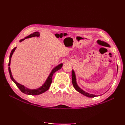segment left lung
Wrapping results in <instances>:
<instances>
[{"instance_id":"left-lung-1","label":"left lung","mask_w":125,"mask_h":125,"mask_svg":"<svg viewBox=\"0 0 125 125\" xmlns=\"http://www.w3.org/2000/svg\"><path fill=\"white\" fill-rule=\"evenodd\" d=\"M98 43L99 44V45H102L104 46H106V47H110V45L108 43H106V42L101 41V40H98ZM117 69H118V67H117ZM72 84L73 85L74 88L77 90L78 92H79L80 93H81L82 94L84 95L87 97H89V98H94V97L97 96L96 95H93V94H90L89 93L85 92V91H84L83 90H82V89H80L77 84V82H76V77H75V72L74 71L72 70Z\"/></svg>"}]
</instances>
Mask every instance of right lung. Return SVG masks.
<instances>
[{"label":"right lung","mask_w":125,"mask_h":125,"mask_svg":"<svg viewBox=\"0 0 125 125\" xmlns=\"http://www.w3.org/2000/svg\"><path fill=\"white\" fill-rule=\"evenodd\" d=\"M40 36V33L39 32H35L34 33H32V34H30L28 36H27L25 38V39H27V38H30V37H39ZM25 39H23L22 40H20V42H22V41H24ZM16 48V47H15L14 48L12 49L11 51V53H10V57H9V64H8V66H9V68H8V69H9V73L10 76V78H11V80L13 81L15 84H16V86H18V88L21 90V92H22V93H25L27 95H40L43 93L44 92H45L46 91H47L48 89L50 88V86L51 85V84L52 83V76L53 74L54 73V72H56V71H58L59 69H60L63 66V64L61 63V64H59L57 66L54 68L53 69H52V71L51 72L50 74L48 76V77L47 78V80H46L45 83H44V84L42 86H41V87L39 88L38 89H30L27 88L26 87H25L24 85H21V84H20L19 83H18L15 80L13 77H12V74H11V69H10V63H11V58L12 57V55L13 54L14 52L15 51V50Z\"/></svg>","instance_id":"add662e5"}]
</instances>
